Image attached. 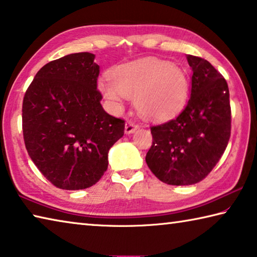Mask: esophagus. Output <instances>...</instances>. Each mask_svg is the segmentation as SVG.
Wrapping results in <instances>:
<instances>
[{
	"label": "esophagus",
	"mask_w": 257,
	"mask_h": 257,
	"mask_svg": "<svg viewBox=\"0 0 257 257\" xmlns=\"http://www.w3.org/2000/svg\"><path fill=\"white\" fill-rule=\"evenodd\" d=\"M137 129H138V125H136L134 122H132V121H127V122H125L124 133L127 134V135H130V134L135 133Z\"/></svg>",
	"instance_id": "34e87169"
}]
</instances>
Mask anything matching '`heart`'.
I'll return each instance as SVG.
<instances>
[{"label": "heart", "instance_id": "b5f03b06", "mask_svg": "<svg viewBox=\"0 0 257 257\" xmlns=\"http://www.w3.org/2000/svg\"><path fill=\"white\" fill-rule=\"evenodd\" d=\"M104 98L121 107L134 97L137 111L146 119L164 120L177 114L188 96L185 71L167 61L143 59L111 69L110 78L98 81Z\"/></svg>", "mask_w": 257, "mask_h": 257}]
</instances>
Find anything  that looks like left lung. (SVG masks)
<instances>
[{
    "instance_id": "8db88e82",
    "label": "left lung",
    "mask_w": 257,
    "mask_h": 257,
    "mask_svg": "<svg viewBox=\"0 0 257 257\" xmlns=\"http://www.w3.org/2000/svg\"><path fill=\"white\" fill-rule=\"evenodd\" d=\"M191 67L190 97L176 119L151 128L146 154L161 181L187 186L203 180L219 162L231 132L229 88L224 78L202 58L187 55Z\"/></svg>"
}]
</instances>
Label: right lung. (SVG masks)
<instances>
[{
  "label": "right lung",
  "mask_w": 257,
  "mask_h": 257,
  "mask_svg": "<svg viewBox=\"0 0 257 257\" xmlns=\"http://www.w3.org/2000/svg\"><path fill=\"white\" fill-rule=\"evenodd\" d=\"M88 52L51 61L25 94L23 132L33 162L55 187L85 189L101 179L124 121L104 111L99 66Z\"/></svg>",
  "instance_id": "right-lung-1"
}]
</instances>
